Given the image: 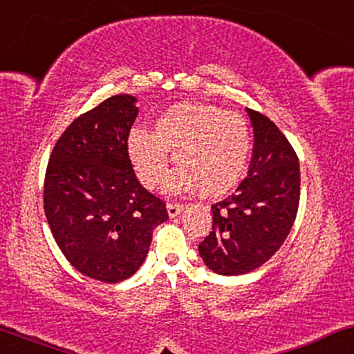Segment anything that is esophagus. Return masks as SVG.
Here are the masks:
<instances>
[{"label":"esophagus","instance_id":"obj_1","mask_svg":"<svg viewBox=\"0 0 354 354\" xmlns=\"http://www.w3.org/2000/svg\"><path fill=\"white\" fill-rule=\"evenodd\" d=\"M166 207H167V214L171 217H176L185 209V205H183V203H167Z\"/></svg>","mask_w":354,"mask_h":354}]
</instances>
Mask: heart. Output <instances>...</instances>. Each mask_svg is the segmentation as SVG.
Instances as JSON below:
<instances>
[{
	"label": "heart",
	"mask_w": 354,
	"mask_h": 354,
	"mask_svg": "<svg viewBox=\"0 0 354 354\" xmlns=\"http://www.w3.org/2000/svg\"><path fill=\"white\" fill-rule=\"evenodd\" d=\"M129 158L145 187L166 176L169 151L180 164L164 188L178 193L200 187L206 196L224 195L245 174L251 153V130L240 114L201 103H178L154 122V132L133 129Z\"/></svg>",
	"instance_id": "obj_1"
}]
</instances>
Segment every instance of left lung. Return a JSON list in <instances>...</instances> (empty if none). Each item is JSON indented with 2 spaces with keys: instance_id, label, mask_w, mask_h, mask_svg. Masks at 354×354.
I'll use <instances>...</instances> for the list:
<instances>
[{
  "instance_id": "1",
  "label": "left lung",
  "mask_w": 354,
  "mask_h": 354,
  "mask_svg": "<svg viewBox=\"0 0 354 354\" xmlns=\"http://www.w3.org/2000/svg\"><path fill=\"white\" fill-rule=\"evenodd\" d=\"M254 133L248 177L212 209V229L198 246L212 272L248 274L277 253L299 205V162L269 118L248 109Z\"/></svg>"
}]
</instances>
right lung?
Masks as SVG:
<instances>
[{"instance_id":"1","label":"right lung","mask_w":354,"mask_h":354,"mask_svg":"<svg viewBox=\"0 0 354 354\" xmlns=\"http://www.w3.org/2000/svg\"><path fill=\"white\" fill-rule=\"evenodd\" d=\"M137 98L115 95L82 114L57 140L43 205L57 246L86 277L118 283L147 258L166 203L140 185L127 151Z\"/></svg>"}]
</instances>
